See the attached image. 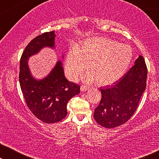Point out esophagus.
<instances>
[{
	"mask_svg": "<svg viewBox=\"0 0 159 159\" xmlns=\"http://www.w3.org/2000/svg\"><path fill=\"white\" fill-rule=\"evenodd\" d=\"M80 90H81L82 92H84V91H86V90H88V88L87 86L82 85L81 88H80Z\"/></svg>",
	"mask_w": 159,
	"mask_h": 159,
	"instance_id": "1",
	"label": "esophagus"
}]
</instances>
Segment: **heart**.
I'll return each instance as SVG.
<instances>
[{"label": "heart", "mask_w": 159, "mask_h": 159, "mask_svg": "<svg viewBox=\"0 0 159 159\" xmlns=\"http://www.w3.org/2000/svg\"><path fill=\"white\" fill-rule=\"evenodd\" d=\"M132 58L131 47L106 38H89L78 48L68 52L65 71L72 81L79 79L87 69L90 72L84 82L98 81L101 85L111 84L125 75Z\"/></svg>", "instance_id": "b5f03b06"}]
</instances>
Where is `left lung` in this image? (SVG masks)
Returning a JSON list of instances; mask_svg holds the SVG:
<instances>
[{
    "mask_svg": "<svg viewBox=\"0 0 159 159\" xmlns=\"http://www.w3.org/2000/svg\"><path fill=\"white\" fill-rule=\"evenodd\" d=\"M147 74L144 58L140 55L134 66L118 81L100 88L102 98L93 114L98 125L114 128L131 118L146 88Z\"/></svg>",
    "mask_w": 159,
    "mask_h": 159,
    "instance_id": "obj_1",
    "label": "left lung"
}]
</instances>
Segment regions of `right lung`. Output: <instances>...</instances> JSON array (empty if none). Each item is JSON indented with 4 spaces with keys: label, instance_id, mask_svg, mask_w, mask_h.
Wrapping results in <instances>:
<instances>
[{
    "label": "right lung",
    "instance_id": "right-lung-1",
    "mask_svg": "<svg viewBox=\"0 0 159 159\" xmlns=\"http://www.w3.org/2000/svg\"><path fill=\"white\" fill-rule=\"evenodd\" d=\"M55 32L52 31L34 38L23 52L19 70V84L28 108L37 118L47 124L64 119L69 100L80 92V85L66 79L61 60L43 79H36L32 75L29 58L45 48L55 50Z\"/></svg>",
    "mask_w": 159,
    "mask_h": 159
}]
</instances>
